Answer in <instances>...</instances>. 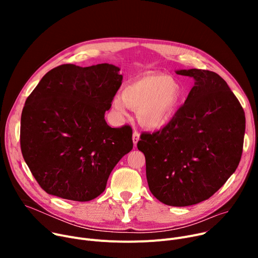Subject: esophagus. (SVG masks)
<instances>
[{
    "mask_svg": "<svg viewBox=\"0 0 258 258\" xmlns=\"http://www.w3.org/2000/svg\"><path fill=\"white\" fill-rule=\"evenodd\" d=\"M139 139H140V134H139L137 131H135V132L133 133V142H134V145H135V146L137 145Z\"/></svg>",
    "mask_w": 258,
    "mask_h": 258,
    "instance_id": "34e87169",
    "label": "esophagus"
}]
</instances>
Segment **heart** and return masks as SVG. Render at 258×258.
<instances>
[{"instance_id":"obj_1","label":"heart","mask_w":258,"mask_h":258,"mask_svg":"<svg viewBox=\"0 0 258 258\" xmlns=\"http://www.w3.org/2000/svg\"><path fill=\"white\" fill-rule=\"evenodd\" d=\"M182 87L165 74L146 73L127 83L122 94L113 98L114 111L122 116L130 108L137 111L140 123L150 130L167 125L177 114L182 100Z\"/></svg>"}]
</instances>
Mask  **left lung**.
<instances>
[{"mask_svg": "<svg viewBox=\"0 0 258 258\" xmlns=\"http://www.w3.org/2000/svg\"><path fill=\"white\" fill-rule=\"evenodd\" d=\"M195 79L169 123L141 135L151 192L163 204L185 207L209 199L236 170L245 136L242 107L226 81L208 70H178Z\"/></svg>", "mask_w": 258, "mask_h": 258, "instance_id": "left-lung-1", "label": "left lung"}]
</instances>
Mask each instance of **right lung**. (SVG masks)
Returning <instances> with one entry per match:
<instances>
[{
	"instance_id": "obj_1",
	"label": "right lung",
	"mask_w": 258,
	"mask_h": 258,
	"mask_svg": "<svg viewBox=\"0 0 258 258\" xmlns=\"http://www.w3.org/2000/svg\"><path fill=\"white\" fill-rule=\"evenodd\" d=\"M110 63H66L49 71L25 102L21 150L44 190L88 202L100 196L108 177L133 148L132 128L108 126L105 111L121 86Z\"/></svg>"
}]
</instances>
